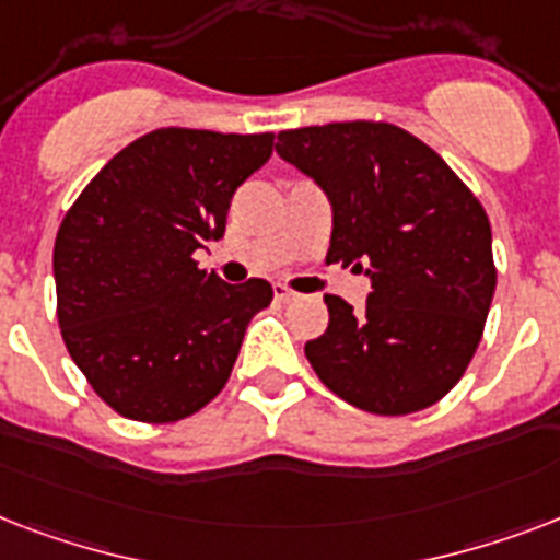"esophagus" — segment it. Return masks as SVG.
Masks as SVG:
<instances>
[{
    "mask_svg": "<svg viewBox=\"0 0 560 560\" xmlns=\"http://www.w3.org/2000/svg\"><path fill=\"white\" fill-rule=\"evenodd\" d=\"M272 296H276V302H293L296 293L290 288H284V284H276V288H272Z\"/></svg>",
    "mask_w": 560,
    "mask_h": 560,
    "instance_id": "34e87169",
    "label": "esophagus"
}]
</instances>
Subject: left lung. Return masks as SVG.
I'll list each match as a JSON object with an SVG mask.
<instances>
[{
	"instance_id": "1",
	"label": "left lung",
	"mask_w": 560,
	"mask_h": 560,
	"mask_svg": "<svg viewBox=\"0 0 560 560\" xmlns=\"http://www.w3.org/2000/svg\"><path fill=\"white\" fill-rule=\"evenodd\" d=\"M276 153L331 200L328 261L372 281L366 311L325 296L328 328L305 342L319 381L374 416L444 398L494 299L486 209L433 148L386 121L281 130Z\"/></svg>"
}]
</instances>
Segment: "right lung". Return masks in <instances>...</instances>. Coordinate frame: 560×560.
Listing matches in <instances>:
<instances>
[{
    "label": "right lung",
    "mask_w": 560,
    "mask_h": 560,
    "mask_svg": "<svg viewBox=\"0 0 560 560\" xmlns=\"http://www.w3.org/2000/svg\"><path fill=\"white\" fill-rule=\"evenodd\" d=\"M272 133L162 127L118 151L66 211L55 241L57 323L118 416L168 424L226 386L270 281L226 284L194 253L226 232L235 188Z\"/></svg>",
    "instance_id": "obj_1"
}]
</instances>
